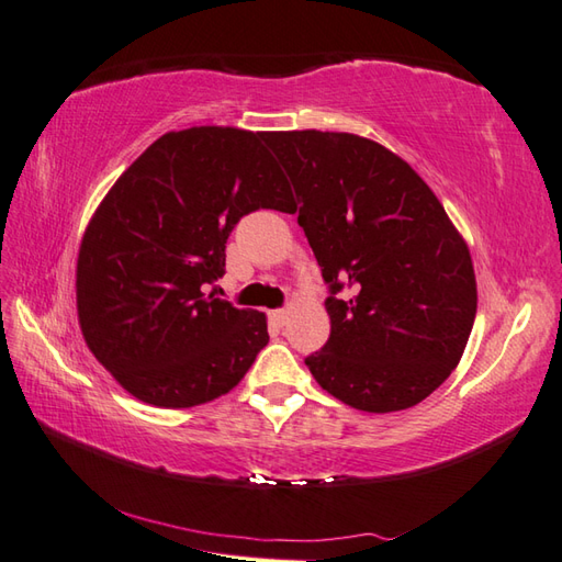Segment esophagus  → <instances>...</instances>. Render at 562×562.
<instances>
[{
	"label": "esophagus",
	"mask_w": 562,
	"mask_h": 562,
	"mask_svg": "<svg viewBox=\"0 0 562 562\" xmlns=\"http://www.w3.org/2000/svg\"><path fill=\"white\" fill-rule=\"evenodd\" d=\"M270 321L274 326H284L288 324V312L284 308H274V312H270Z\"/></svg>",
	"instance_id": "34e87169"
}]
</instances>
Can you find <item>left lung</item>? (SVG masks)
<instances>
[{"label":"left lung","instance_id":"8db88e82","mask_svg":"<svg viewBox=\"0 0 562 562\" xmlns=\"http://www.w3.org/2000/svg\"><path fill=\"white\" fill-rule=\"evenodd\" d=\"M328 284L330 336L306 357L330 396L403 411L445 384L475 318L471 254L408 164L348 133H266Z\"/></svg>","mask_w":562,"mask_h":562}]
</instances>
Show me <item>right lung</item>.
<instances>
[{
    "label": "right lung",
    "mask_w": 562,
    "mask_h": 562,
    "mask_svg": "<svg viewBox=\"0 0 562 562\" xmlns=\"http://www.w3.org/2000/svg\"><path fill=\"white\" fill-rule=\"evenodd\" d=\"M262 137L236 127L166 133L117 178L83 234V340L139 401L193 408L220 398L270 340L266 314L202 292L224 274L238 220L292 202Z\"/></svg>",
    "instance_id": "1"
}]
</instances>
